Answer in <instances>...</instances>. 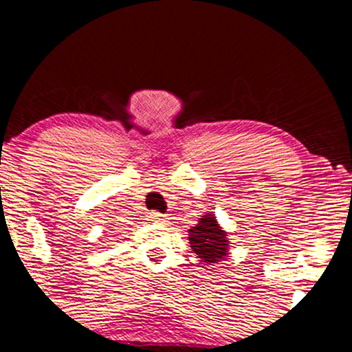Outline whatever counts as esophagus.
<instances>
[{"mask_svg":"<svg viewBox=\"0 0 352 352\" xmlns=\"http://www.w3.org/2000/svg\"><path fill=\"white\" fill-rule=\"evenodd\" d=\"M148 220L155 221V223H165V221H167V218H165V215H162V213H159V212H151L148 213Z\"/></svg>","mask_w":352,"mask_h":352,"instance_id":"34e87169","label":"esophagus"}]
</instances>
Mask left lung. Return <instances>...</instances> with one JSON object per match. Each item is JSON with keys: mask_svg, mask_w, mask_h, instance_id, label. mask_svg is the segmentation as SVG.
Segmentation results:
<instances>
[{"mask_svg": "<svg viewBox=\"0 0 352 352\" xmlns=\"http://www.w3.org/2000/svg\"><path fill=\"white\" fill-rule=\"evenodd\" d=\"M190 248L204 263H218L228 254V235L218 225L217 217L207 213L188 230Z\"/></svg>", "mask_w": 352, "mask_h": 352, "instance_id": "8db88e82", "label": "left lung"}]
</instances>
